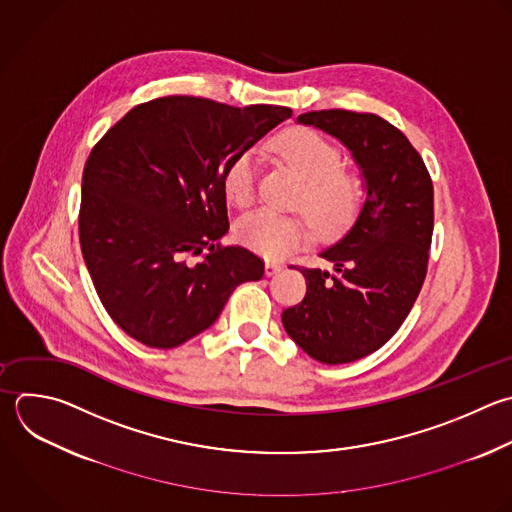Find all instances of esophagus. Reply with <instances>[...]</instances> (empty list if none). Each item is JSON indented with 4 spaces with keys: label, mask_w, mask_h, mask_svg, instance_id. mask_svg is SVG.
Listing matches in <instances>:
<instances>
[{
    "label": "esophagus",
    "mask_w": 512,
    "mask_h": 512,
    "mask_svg": "<svg viewBox=\"0 0 512 512\" xmlns=\"http://www.w3.org/2000/svg\"><path fill=\"white\" fill-rule=\"evenodd\" d=\"M282 270V264L280 262H274V260H266V276H274Z\"/></svg>",
    "instance_id": "1"
}]
</instances>
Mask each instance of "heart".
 I'll list each match as a JSON object with an SVG mask.
<instances>
[{"label": "heart", "mask_w": 512, "mask_h": 512, "mask_svg": "<svg viewBox=\"0 0 512 512\" xmlns=\"http://www.w3.org/2000/svg\"><path fill=\"white\" fill-rule=\"evenodd\" d=\"M274 152L304 182L296 204L320 234H340L356 220L364 200L362 180L342 170V154L328 138L314 130H290L276 142ZM258 172L260 160L252 150L228 166L224 188L236 206L252 204ZM236 236L266 258H282L304 242L306 222L294 214L258 208L236 222Z\"/></svg>", "instance_id": "b5f03b06"}]
</instances>
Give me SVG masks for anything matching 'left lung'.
<instances>
[{
  "label": "left lung",
  "instance_id": "8db88e82",
  "mask_svg": "<svg viewBox=\"0 0 512 512\" xmlns=\"http://www.w3.org/2000/svg\"><path fill=\"white\" fill-rule=\"evenodd\" d=\"M340 140L358 164L366 198L354 226L300 268L306 296L282 312L288 336L322 364H346L384 346L426 278L434 228L430 174L408 138L376 114L320 110L298 116Z\"/></svg>",
  "mask_w": 512,
  "mask_h": 512
}]
</instances>
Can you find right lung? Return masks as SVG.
Listing matches in <instances>:
<instances>
[{"label": "right lung", "instance_id": "right-lung-1", "mask_svg": "<svg viewBox=\"0 0 512 512\" xmlns=\"http://www.w3.org/2000/svg\"><path fill=\"white\" fill-rule=\"evenodd\" d=\"M290 116L282 106L168 96L132 108L94 146L80 244L104 308L126 334L176 348L216 322L236 286L264 276L256 254L220 246L230 228L224 178L236 156Z\"/></svg>", "mask_w": 512, "mask_h": 512}]
</instances>
